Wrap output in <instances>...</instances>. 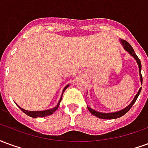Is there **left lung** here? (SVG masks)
<instances>
[{
	"instance_id": "obj_1",
	"label": "left lung",
	"mask_w": 148,
	"mask_h": 148,
	"mask_svg": "<svg viewBox=\"0 0 148 148\" xmlns=\"http://www.w3.org/2000/svg\"><path fill=\"white\" fill-rule=\"evenodd\" d=\"M121 44L123 45L124 47V48L125 51H127L129 54H130L132 57H133L137 62V64H138V66H139V71H140V82H141V84L143 83V77H142V74H141V62H140V58H138V56L136 55V53L134 51L133 48L132 47V46L128 43V42L126 41V40H124V39H121ZM141 89L142 88H140L139 91H138V93H136V95L134 97V99L132 100V101L130 103V105L129 106H127L126 108H124V109H122L121 111H118V112H110V113H105V112H97L95 111L94 109H91L90 107H88L87 106V108L89 109V111L93 115V116H95L97 117L101 118V119H106V120H110V119H116V118H119L122 116H124L125 113H127V112L129 111V109L132 107V106L134 105V103L136 102V101L138 98V97L140 95V92H141Z\"/></svg>"
}]
</instances>
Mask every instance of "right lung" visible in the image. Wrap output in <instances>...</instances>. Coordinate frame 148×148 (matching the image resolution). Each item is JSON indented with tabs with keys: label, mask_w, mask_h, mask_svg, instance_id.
<instances>
[{
	"label": "right lung",
	"mask_w": 148,
	"mask_h": 148,
	"mask_svg": "<svg viewBox=\"0 0 148 148\" xmlns=\"http://www.w3.org/2000/svg\"><path fill=\"white\" fill-rule=\"evenodd\" d=\"M68 86H69V85H67V86L63 89V90H62V93H64V91L66 90V88H67ZM62 98V94L61 98H60L59 101H58V103L57 104V106H55V108H53V109H47V110H44V111H27V110H25V109L21 108L19 106H17L21 109V110H22V111L24 112L25 114L27 115V116H31V117H34V118L44 117V116H50V115L53 114V113H54V112L58 109V106H59V104H60V102H61Z\"/></svg>",
	"instance_id": "1"
}]
</instances>
